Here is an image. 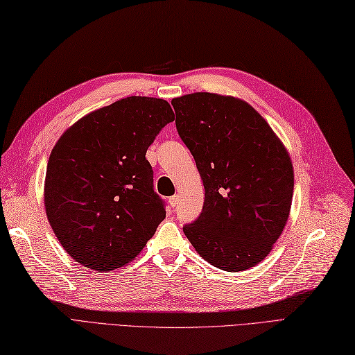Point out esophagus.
I'll list each match as a JSON object with an SVG mask.
<instances>
[{
  "label": "esophagus",
  "mask_w": 355,
  "mask_h": 355,
  "mask_svg": "<svg viewBox=\"0 0 355 355\" xmlns=\"http://www.w3.org/2000/svg\"><path fill=\"white\" fill-rule=\"evenodd\" d=\"M168 203H170L171 207H176L178 203H179V196H171V197L168 198Z\"/></svg>",
  "instance_id": "obj_1"
}]
</instances>
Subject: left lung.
Instances as JSON below:
<instances>
[{"mask_svg": "<svg viewBox=\"0 0 355 355\" xmlns=\"http://www.w3.org/2000/svg\"><path fill=\"white\" fill-rule=\"evenodd\" d=\"M171 105L205 187L200 217L184 233L211 265L229 272L250 270L270 254L289 218V152L239 98L197 92L175 98Z\"/></svg>", "mask_w": 355, "mask_h": 355, "instance_id": "8db88e82", "label": "left lung"}]
</instances>
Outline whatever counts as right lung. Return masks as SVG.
<instances>
[{"label":"right lung","instance_id":"1","mask_svg":"<svg viewBox=\"0 0 355 355\" xmlns=\"http://www.w3.org/2000/svg\"><path fill=\"white\" fill-rule=\"evenodd\" d=\"M175 120L159 98L129 96L69 126L49 155L43 200L58 243L94 271L125 266L166 218L146 152Z\"/></svg>","mask_w":355,"mask_h":355}]
</instances>
